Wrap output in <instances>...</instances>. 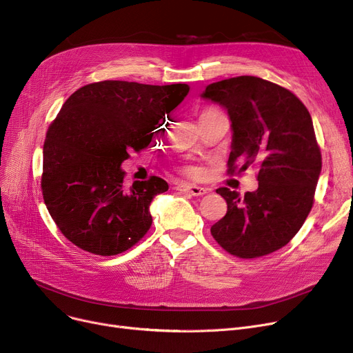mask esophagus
<instances>
[{"instance_id": "34e87169", "label": "esophagus", "mask_w": 353, "mask_h": 353, "mask_svg": "<svg viewBox=\"0 0 353 353\" xmlns=\"http://www.w3.org/2000/svg\"><path fill=\"white\" fill-rule=\"evenodd\" d=\"M180 193H188L190 196H203L208 193V189L196 186V184H188V183H181L176 188Z\"/></svg>"}]
</instances>
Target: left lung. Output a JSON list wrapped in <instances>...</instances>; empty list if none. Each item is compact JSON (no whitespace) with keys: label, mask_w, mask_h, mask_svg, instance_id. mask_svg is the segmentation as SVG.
<instances>
[{"label":"left lung","mask_w":353,"mask_h":353,"mask_svg":"<svg viewBox=\"0 0 353 353\" xmlns=\"http://www.w3.org/2000/svg\"><path fill=\"white\" fill-rule=\"evenodd\" d=\"M200 97L228 111L229 172L253 167L259 181L245 196L228 188L216 190L228 213L210 229L214 240L243 259L283 248L306 220L322 170L307 108L289 90L253 76L209 84Z\"/></svg>","instance_id":"1"}]
</instances>
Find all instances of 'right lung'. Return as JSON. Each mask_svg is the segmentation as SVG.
Instances as JSON below:
<instances>
[{
    "mask_svg": "<svg viewBox=\"0 0 353 353\" xmlns=\"http://www.w3.org/2000/svg\"><path fill=\"white\" fill-rule=\"evenodd\" d=\"M189 90L108 80L67 99L47 132L41 188L52 220L71 243L114 256L150 229L152 201L169 184L153 176L125 188L121 164L130 152L150 144Z\"/></svg>",
    "mask_w": 353,
    "mask_h": 353,
    "instance_id": "obj_1",
    "label": "right lung"
}]
</instances>
